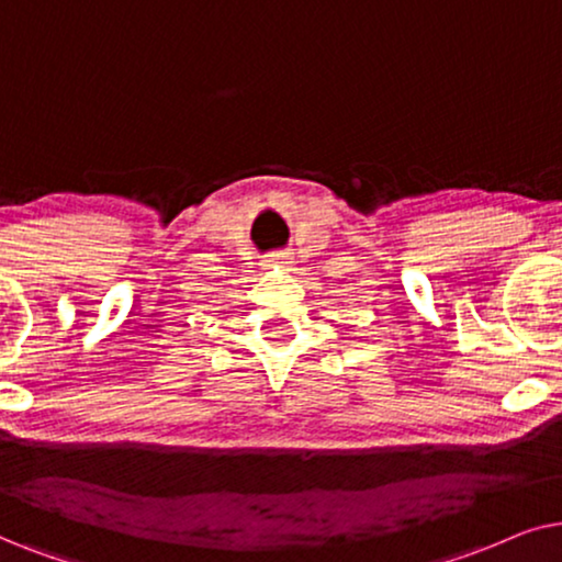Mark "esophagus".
<instances>
[{
  "instance_id": "esophagus-1",
  "label": "esophagus",
  "mask_w": 562,
  "mask_h": 562,
  "mask_svg": "<svg viewBox=\"0 0 562 562\" xmlns=\"http://www.w3.org/2000/svg\"><path fill=\"white\" fill-rule=\"evenodd\" d=\"M290 259H293V257H290L288 251H269L265 257V265L267 267H288V265H293Z\"/></svg>"
}]
</instances>
